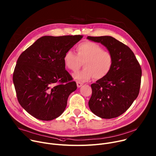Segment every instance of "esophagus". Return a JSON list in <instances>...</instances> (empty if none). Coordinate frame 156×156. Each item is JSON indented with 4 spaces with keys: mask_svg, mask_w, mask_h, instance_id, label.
Here are the masks:
<instances>
[{
    "mask_svg": "<svg viewBox=\"0 0 156 156\" xmlns=\"http://www.w3.org/2000/svg\"><path fill=\"white\" fill-rule=\"evenodd\" d=\"M76 84H77V87H80L83 85V83H81V82L77 81V82H76Z\"/></svg>",
    "mask_w": 156,
    "mask_h": 156,
    "instance_id": "esophagus-1",
    "label": "esophagus"
}]
</instances>
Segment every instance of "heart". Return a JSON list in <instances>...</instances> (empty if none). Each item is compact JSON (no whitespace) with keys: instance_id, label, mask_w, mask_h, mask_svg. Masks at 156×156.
<instances>
[{"instance_id":"heart-1","label":"heart","mask_w":156,"mask_h":156,"mask_svg":"<svg viewBox=\"0 0 156 156\" xmlns=\"http://www.w3.org/2000/svg\"><path fill=\"white\" fill-rule=\"evenodd\" d=\"M76 50L77 55L68 51L63 58L66 67L73 72L78 70L83 63L84 69L73 75L74 79L86 82L93 78H103L110 73L114 63L110 52L104 50L98 44L88 41L80 43Z\"/></svg>"}]
</instances>
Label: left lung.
Returning <instances> with one entry per match:
<instances>
[{"label": "left lung", "instance_id": "1", "mask_svg": "<svg viewBox=\"0 0 156 156\" xmlns=\"http://www.w3.org/2000/svg\"><path fill=\"white\" fill-rule=\"evenodd\" d=\"M87 39L102 44L114 57L110 73L91 85L89 107L102 119L117 117L126 112L139 94L141 66L130 48L114 37L87 36Z\"/></svg>", "mask_w": 156, "mask_h": 156}]
</instances>
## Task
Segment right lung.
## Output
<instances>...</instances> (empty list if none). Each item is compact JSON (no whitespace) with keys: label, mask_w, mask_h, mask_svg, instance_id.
Wrapping results in <instances>:
<instances>
[{"label":"right lung","mask_w":156,"mask_h":156,"mask_svg":"<svg viewBox=\"0 0 156 156\" xmlns=\"http://www.w3.org/2000/svg\"><path fill=\"white\" fill-rule=\"evenodd\" d=\"M83 36H45L18 57L13 75L18 101L28 113L44 121L59 117L76 88L65 70L63 55Z\"/></svg>","instance_id":"1"}]
</instances>
